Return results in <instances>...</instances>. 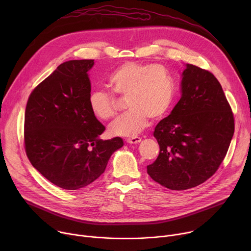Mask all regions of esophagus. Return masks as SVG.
Instances as JSON below:
<instances>
[{
	"label": "esophagus",
	"mask_w": 251,
	"mask_h": 251,
	"mask_svg": "<svg viewBox=\"0 0 251 251\" xmlns=\"http://www.w3.org/2000/svg\"><path fill=\"white\" fill-rule=\"evenodd\" d=\"M142 138L138 137V136H135V137H131V138H128L126 141L127 143H129V144H137V143L141 142Z\"/></svg>",
	"instance_id": "1"
}]
</instances>
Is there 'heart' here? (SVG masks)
I'll return each mask as SVG.
<instances>
[{"label":"heart","instance_id":"1","mask_svg":"<svg viewBox=\"0 0 251 251\" xmlns=\"http://www.w3.org/2000/svg\"><path fill=\"white\" fill-rule=\"evenodd\" d=\"M108 85L113 94L126 97L129 108L110 125L109 133L113 136H133L147 126L149 119H162L175 96V83L169 71L154 63L125 62L112 71ZM113 94L101 89L91 91L88 107L96 119L108 121L115 116L117 106Z\"/></svg>","mask_w":251,"mask_h":251}]
</instances>
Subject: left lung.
<instances>
[{"instance_id":"8db88e82","label":"left lung","mask_w":251,"mask_h":251,"mask_svg":"<svg viewBox=\"0 0 251 251\" xmlns=\"http://www.w3.org/2000/svg\"><path fill=\"white\" fill-rule=\"evenodd\" d=\"M182 97L155 128L160 146L147 173L174 191L197 187L218 171L234 133L231 107L219 80L206 69L187 64Z\"/></svg>"}]
</instances>
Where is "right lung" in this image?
Wrapping results in <instances>:
<instances>
[{
	"label": "right lung",
	"instance_id": "right-lung-1",
	"mask_svg": "<svg viewBox=\"0 0 251 251\" xmlns=\"http://www.w3.org/2000/svg\"><path fill=\"white\" fill-rule=\"evenodd\" d=\"M93 59L69 60L35 87L27 100L25 154L46 178L64 190H78L105 171L123 140L99 138L105 127L88 107Z\"/></svg>",
	"mask_w": 251,
	"mask_h": 251
}]
</instances>
